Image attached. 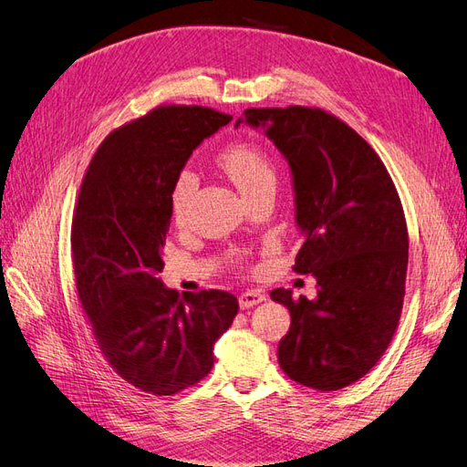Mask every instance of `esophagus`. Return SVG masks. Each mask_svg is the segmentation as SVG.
<instances>
[{
	"instance_id": "esophagus-1",
	"label": "esophagus",
	"mask_w": 467,
	"mask_h": 467,
	"mask_svg": "<svg viewBox=\"0 0 467 467\" xmlns=\"http://www.w3.org/2000/svg\"><path fill=\"white\" fill-rule=\"evenodd\" d=\"M265 300H266V296L263 292H259V290H245V292L239 294V307L249 309V307L257 306V304H261Z\"/></svg>"
}]
</instances>
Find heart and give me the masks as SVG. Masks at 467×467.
Listing matches in <instances>:
<instances>
[{
  "label": "heart",
  "mask_w": 467,
  "mask_h": 467,
  "mask_svg": "<svg viewBox=\"0 0 467 467\" xmlns=\"http://www.w3.org/2000/svg\"><path fill=\"white\" fill-rule=\"evenodd\" d=\"M220 165L244 196H249L259 189L276 185L275 165L266 151L259 146L235 142L222 151ZM194 187L196 177L191 171H182L175 179L171 189V208L177 218L185 212Z\"/></svg>",
  "instance_id": "1"
}]
</instances>
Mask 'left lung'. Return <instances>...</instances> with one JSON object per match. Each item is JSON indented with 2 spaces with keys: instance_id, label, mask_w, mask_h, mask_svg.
<instances>
[{
  "instance_id": "8db88e82",
  "label": "left lung",
  "mask_w": 467,
  "mask_h": 467,
  "mask_svg": "<svg viewBox=\"0 0 467 467\" xmlns=\"http://www.w3.org/2000/svg\"><path fill=\"white\" fill-rule=\"evenodd\" d=\"M292 173L304 244L294 271L314 275L317 298L276 288L290 312L278 364L302 386L335 391L372 370L398 329L409 259L403 206L378 153L321 109H247Z\"/></svg>"
}]
</instances>
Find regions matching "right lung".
<instances>
[{
	"label": "right lung",
	"instance_id": "1",
	"mask_svg": "<svg viewBox=\"0 0 467 467\" xmlns=\"http://www.w3.org/2000/svg\"><path fill=\"white\" fill-rule=\"evenodd\" d=\"M232 117L169 105L120 126L95 151L72 223L79 302L103 357L130 386L173 395L214 366V343L237 316L223 290L163 286L171 189L192 151Z\"/></svg>",
	"mask_w": 467,
	"mask_h": 467
}]
</instances>
